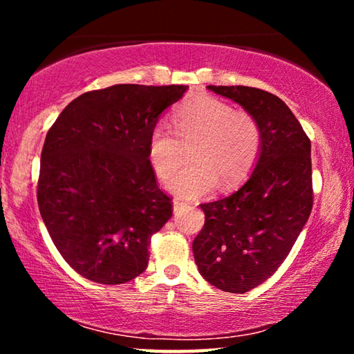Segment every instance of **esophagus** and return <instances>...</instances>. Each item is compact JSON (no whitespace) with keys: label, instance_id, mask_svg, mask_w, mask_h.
Returning <instances> with one entry per match:
<instances>
[{"label":"esophagus","instance_id":"obj_1","mask_svg":"<svg viewBox=\"0 0 354 354\" xmlns=\"http://www.w3.org/2000/svg\"><path fill=\"white\" fill-rule=\"evenodd\" d=\"M189 207H190V206L187 205V203H181L179 200L173 201V211H175V214L183 212V211H187Z\"/></svg>","mask_w":354,"mask_h":354}]
</instances>
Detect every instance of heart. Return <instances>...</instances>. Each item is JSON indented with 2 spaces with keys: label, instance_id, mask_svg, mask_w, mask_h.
Returning a JSON list of instances; mask_svg holds the SVG:
<instances>
[{
  "label": "heart",
  "instance_id": "heart-1",
  "mask_svg": "<svg viewBox=\"0 0 354 354\" xmlns=\"http://www.w3.org/2000/svg\"><path fill=\"white\" fill-rule=\"evenodd\" d=\"M173 122L183 140L198 137L190 153L194 162L185 165L167 185L179 198H198L211 192L217 181L221 189H230L254 169L262 133L251 113L234 111L226 101L203 95L179 106ZM148 159L162 181H169L179 169L181 142L169 124H154L148 139Z\"/></svg>",
  "mask_w": 354,
  "mask_h": 354
}]
</instances>
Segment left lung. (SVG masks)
Masks as SVG:
<instances>
[{
	"mask_svg": "<svg viewBox=\"0 0 354 354\" xmlns=\"http://www.w3.org/2000/svg\"><path fill=\"white\" fill-rule=\"evenodd\" d=\"M259 123L262 148L248 181L205 203V226L192 243L195 263L220 290L245 293L278 270L313 211L310 140L277 95L245 86H207Z\"/></svg>",
	"mask_w": 354,
	"mask_h": 354,
	"instance_id": "left-lung-1",
	"label": "left lung"
}]
</instances>
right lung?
Masks as SVG:
<instances>
[{
	"instance_id": "add662e5",
	"label": "right lung",
	"mask_w": 354,
	"mask_h": 354,
	"mask_svg": "<svg viewBox=\"0 0 354 354\" xmlns=\"http://www.w3.org/2000/svg\"><path fill=\"white\" fill-rule=\"evenodd\" d=\"M187 86L117 84L82 93L50 128L37 203L59 253L81 277L123 284L148 266L149 241L171 217L148 139Z\"/></svg>"
}]
</instances>
